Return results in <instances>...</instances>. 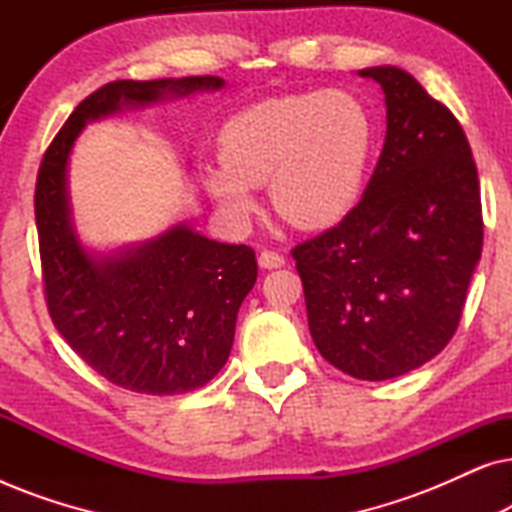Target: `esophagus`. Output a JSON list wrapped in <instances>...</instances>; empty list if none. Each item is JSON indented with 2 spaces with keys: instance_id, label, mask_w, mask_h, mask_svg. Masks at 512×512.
<instances>
[{
  "instance_id": "esophagus-1",
  "label": "esophagus",
  "mask_w": 512,
  "mask_h": 512,
  "mask_svg": "<svg viewBox=\"0 0 512 512\" xmlns=\"http://www.w3.org/2000/svg\"><path fill=\"white\" fill-rule=\"evenodd\" d=\"M284 263H286L284 256L277 254V251H272V249H263L261 254H258V265H261V268H265V270L282 268Z\"/></svg>"
}]
</instances>
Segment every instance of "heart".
Instances as JSON below:
<instances>
[{"label":"heart","mask_w":512,"mask_h":512,"mask_svg":"<svg viewBox=\"0 0 512 512\" xmlns=\"http://www.w3.org/2000/svg\"><path fill=\"white\" fill-rule=\"evenodd\" d=\"M375 151V121L347 90H310L258 102L219 132V167L205 188L221 214L244 226L256 212L254 186L293 226L331 228L359 202Z\"/></svg>","instance_id":"1"}]
</instances>
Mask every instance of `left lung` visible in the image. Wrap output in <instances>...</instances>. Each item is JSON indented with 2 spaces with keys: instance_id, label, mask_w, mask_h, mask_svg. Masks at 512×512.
Listing matches in <instances>:
<instances>
[{
  "instance_id": "left-lung-1",
  "label": "left lung",
  "mask_w": 512,
  "mask_h": 512,
  "mask_svg": "<svg viewBox=\"0 0 512 512\" xmlns=\"http://www.w3.org/2000/svg\"><path fill=\"white\" fill-rule=\"evenodd\" d=\"M359 74L380 83L387 102L380 160L359 205L291 256L319 354L380 382L424 366L452 340L480 261L482 205L452 111L398 67Z\"/></svg>"
}]
</instances>
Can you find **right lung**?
<instances>
[{
  "instance_id": "1",
  "label": "right lung",
  "mask_w": 512,
  "mask_h": 512,
  "mask_svg": "<svg viewBox=\"0 0 512 512\" xmlns=\"http://www.w3.org/2000/svg\"><path fill=\"white\" fill-rule=\"evenodd\" d=\"M221 86L219 76L111 81L72 111L37 174L34 216L53 326L90 368L137 394H186L219 373L233 347L237 310L256 284V254L247 244H221L177 226L97 261L69 223V151L83 125L123 104Z\"/></svg>"
}]
</instances>
